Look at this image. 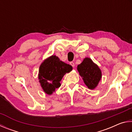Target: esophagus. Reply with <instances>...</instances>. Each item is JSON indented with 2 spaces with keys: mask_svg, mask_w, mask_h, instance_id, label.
I'll return each instance as SVG.
<instances>
[{
  "mask_svg": "<svg viewBox=\"0 0 132 132\" xmlns=\"http://www.w3.org/2000/svg\"><path fill=\"white\" fill-rule=\"evenodd\" d=\"M70 65H71V66H72V67H75V64H74V62H70Z\"/></svg>",
  "mask_w": 132,
  "mask_h": 132,
  "instance_id": "obj_1",
  "label": "esophagus"
}]
</instances>
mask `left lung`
<instances>
[{
  "instance_id": "obj_1",
  "label": "left lung",
  "mask_w": 132,
  "mask_h": 132,
  "mask_svg": "<svg viewBox=\"0 0 132 132\" xmlns=\"http://www.w3.org/2000/svg\"><path fill=\"white\" fill-rule=\"evenodd\" d=\"M77 70L83 80L90 89H94L97 86L101 78V72L98 67L89 58H85Z\"/></svg>"
}]
</instances>
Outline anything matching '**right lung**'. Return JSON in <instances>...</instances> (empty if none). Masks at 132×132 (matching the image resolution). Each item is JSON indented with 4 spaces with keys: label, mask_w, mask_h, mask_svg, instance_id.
Returning a JSON list of instances; mask_svg holds the SVG:
<instances>
[{
    "label": "right lung",
    "mask_w": 132,
    "mask_h": 132,
    "mask_svg": "<svg viewBox=\"0 0 132 132\" xmlns=\"http://www.w3.org/2000/svg\"><path fill=\"white\" fill-rule=\"evenodd\" d=\"M72 70V66L60 61L55 55L44 61L39 71V82L44 92L47 94H52L61 86L60 81L63 76Z\"/></svg>",
    "instance_id": "right-lung-1"
}]
</instances>
